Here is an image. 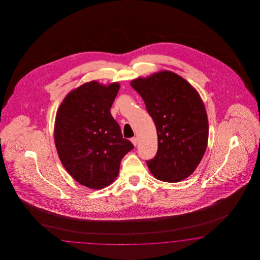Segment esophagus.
<instances>
[{"instance_id":"1","label":"esophagus","mask_w":260,"mask_h":260,"mask_svg":"<svg viewBox=\"0 0 260 260\" xmlns=\"http://www.w3.org/2000/svg\"><path fill=\"white\" fill-rule=\"evenodd\" d=\"M131 141L133 142V144H134V146H136V145L138 144V139H137L136 137H133V138L131 139Z\"/></svg>"}]
</instances>
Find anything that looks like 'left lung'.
<instances>
[{
	"label": "left lung",
	"instance_id": "8db88e82",
	"mask_svg": "<svg viewBox=\"0 0 260 260\" xmlns=\"http://www.w3.org/2000/svg\"><path fill=\"white\" fill-rule=\"evenodd\" d=\"M157 131L156 155L148 160L150 173L164 182H179L194 172L204 155L209 124L197 90L181 76L161 71L132 81Z\"/></svg>",
	"mask_w": 260,
	"mask_h": 260
}]
</instances>
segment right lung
Returning a JSON list of instances; mask_svg holds the SVG:
<instances>
[{"mask_svg":"<svg viewBox=\"0 0 260 260\" xmlns=\"http://www.w3.org/2000/svg\"><path fill=\"white\" fill-rule=\"evenodd\" d=\"M119 88L118 83L105 87L88 82L67 95L57 111L54 140L59 158L76 181L90 189L114 181L122 158L134 149L110 114Z\"/></svg>","mask_w":260,"mask_h":260,"instance_id":"1","label":"right lung"}]
</instances>
